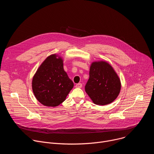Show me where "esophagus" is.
I'll return each mask as SVG.
<instances>
[{
    "label": "esophagus",
    "instance_id": "34e87169",
    "mask_svg": "<svg viewBox=\"0 0 154 154\" xmlns=\"http://www.w3.org/2000/svg\"><path fill=\"white\" fill-rule=\"evenodd\" d=\"M75 87L76 88H82V84L79 83H77L76 85H75Z\"/></svg>",
    "mask_w": 154,
    "mask_h": 154
}]
</instances>
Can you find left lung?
Masks as SVG:
<instances>
[{
	"label": "left lung",
	"mask_w": 154,
	"mask_h": 154,
	"mask_svg": "<svg viewBox=\"0 0 154 154\" xmlns=\"http://www.w3.org/2000/svg\"><path fill=\"white\" fill-rule=\"evenodd\" d=\"M121 89L120 78L112 65L102 60L92 62L85 91L94 103H111L119 96Z\"/></svg>",
	"instance_id": "8db88e82"
}]
</instances>
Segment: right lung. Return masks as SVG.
Segmentation results:
<instances>
[{
    "instance_id": "obj_1",
    "label": "right lung",
    "mask_w": 154,
    "mask_h": 154,
    "mask_svg": "<svg viewBox=\"0 0 154 154\" xmlns=\"http://www.w3.org/2000/svg\"><path fill=\"white\" fill-rule=\"evenodd\" d=\"M32 86L38 102L55 107L66 100L74 83L64 70L62 57L54 54L41 64L33 77Z\"/></svg>"
}]
</instances>
